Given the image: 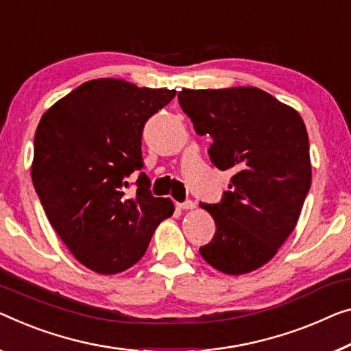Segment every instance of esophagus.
I'll use <instances>...</instances> for the list:
<instances>
[{"label": "esophagus", "instance_id": "1", "mask_svg": "<svg viewBox=\"0 0 351 351\" xmlns=\"http://www.w3.org/2000/svg\"><path fill=\"white\" fill-rule=\"evenodd\" d=\"M178 208H181V209H193V208H195V202L186 200V202H182V203H178Z\"/></svg>", "mask_w": 351, "mask_h": 351}]
</instances>
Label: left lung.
Masks as SVG:
<instances>
[{
  "label": "left lung",
  "instance_id": "obj_1",
  "mask_svg": "<svg viewBox=\"0 0 351 351\" xmlns=\"http://www.w3.org/2000/svg\"><path fill=\"white\" fill-rule=\"evenodd\" d=\"M178 101L195 132L213 138V164L234 173L221 202L200 203L216 222L202 257L226 274L250 273L289 238L311 189L304 121L254 86L182 90Z\"/></svg>",
  "mask_w": 351,
  "mask_h": 351
}]
</instances>
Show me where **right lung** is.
Returning a JSON list of instances; mask_svg holds the SVG:
<instances>
[{
	"label": "right lung",
	"instance_id": "right-lung-1",
	"mask_svg": "<svg viewBox=\"0 0 351 351\" xmlns=\"http://www.w3.org/2000/svg\"><path fill=\"white\" fill-rule=\"evenodd\" d=\"M175 90L97 78L67 94L40 118L31 178L51 227L72 255L96 273L117 274L143 257L154 230L173 214L143 171L142 134Z\"/></svg>",
	"mask_w": 351,
	"mask_h": 351
}]
</instances>
